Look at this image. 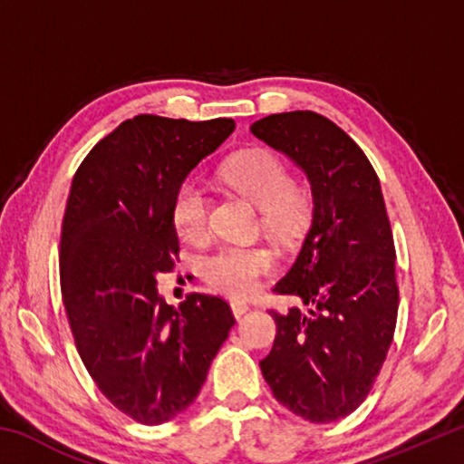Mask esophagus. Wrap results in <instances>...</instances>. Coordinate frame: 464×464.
<instances>
[{
    "mask_svg": "<svg viewBox=\"0 0 464 464\" xmlns=\"http://www.w3.org/2000/svg\"><path fill=\"white\" fill-rule=\"evenodd\" d=\"M231 311H233V315L239 319V317L243 315V313L249 311V304H247V303H241V301H233V303H231Z\"/></svg>",
    "mask_w": 464,
    "mask_h": 464,
    "instance_id": "34e87169",
    "label": "esophagus"
}]
</instances>
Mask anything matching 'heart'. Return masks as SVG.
<instances>
[{
	"instance_id": "heart-1",
	"label": "heart",
	"mask_w": 464,
	"mask_h": 464,
	"mask_svg": "<svg viewBox=\"0 0 464 464\" xmlns=\"http://www.w3.org/2000/svg\"><path fill=\"white\" fill-rule=\"evenodd\" d=\"M221 178L233 190L262 208L264 229L280 241L293 239L307 213L301 188L290 182L280 157L270 149H246L223 163ZM176 233L188 243H202L210 233V204L204 188L184 179L169 204ZM274 270V256L260 246H225L202 260L200 274L218 293L246 298Z\"/></svg>"
}]
</instances>
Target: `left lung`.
<instances>
[{"label": "left lung", "mask_w": 464, "mask_h": 464, "mask_svg": "<svg viewBox=\"0 0 464 464\" xmlns=\"http://www.w3.org/2000/svg\"><path fill=\"white\" fill-rule=\"evenodd\" d=\"M251 132L288 155L313 192L301 254L274 286L307 309L270 311L276 337L260 368L288 411L329 423L368 397L397 325L395 243L381 182L362 149L311 110L270 114Z\"/></svg>", "instance_id": "8db88e82"}]
</instances>
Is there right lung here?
Listing matches in <instances>:
<instances>
[{"instance_id": "add662e5", "label": "right lung", "mask_w": 464, "mask_h": 464, "mask_svg": "<svg viewBox=\"0 0 464 464\" xmlns=\"http://www.w3.org/2000/svg\"><path fill=\"white\" fill-rule=\"evenodd\" d=\"M233 129L139 114L85 155L69 190L59 268L75 348L102 395L145 426L198 397L235 325L221 296L192 293L174 309L157 293L179 254L171 196Z\"/></svg>"}]
</instances>
